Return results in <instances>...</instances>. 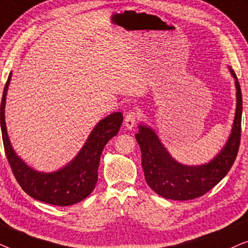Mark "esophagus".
<instances>
[{"mask_svg":"<svg viewBox=\"0 0 248 248\" xmlns=\"http://www.w3.org/2000/svg\"><path fill=\"white\" fill-rule=\"evenodd\" d=\"M138 119H140V112L136 110H131L126 114V118H124V124H126L127 128L131 129V128L136 124Z\"/></svg>","mask_w":248,"mask_h":248,"instance_id":"1","label":"esophagus"}]
</instances>
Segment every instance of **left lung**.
Listing matches in <instances>:
<instances>
[{"label":"left lung","mask_w":248,"mask_h":248,"mask_svg":"<svg viewBox=\"0 0 248 248\" xmlns=\"http://www.w3.org/2000/svg\"><path fill=\"white\" fill-rule=\"evenodd\" d=\"M237 108L232 133L221 153L210 163L201 167H186L176 162L150 128L140 126L135 135L141 152V167L148 186L160 196L173 201H188L203 196L216 186L232 169L238 154L242 135L243 97L235 71Z\"/></svg>","instance_id":"left-lung-1"}]
</instances>
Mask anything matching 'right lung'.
Segmentation results:
<instances>
[{
    "label": "right lung",
    "instance_id": "obj_1",
    "mask_svg": "<svg viewBox=\"0 0 248 248\" xmlns=\"http://www.w3.org/2000/svg\"><path fill=\"white\" fill-rule=\"evenodd\" d=\"M11 74L5 82L0 108L2 140L8 162L16 180L32 199L58 206H68L85 200L96 186L102 151L120 129L124 115L115 112L101 120L75 160L63 169L42 173L31 169L16 156L10 144L4 120L6 91Z\"/></svg>",
    "mask_w": 248,
    "mask_h": 248
}]
</instances>
